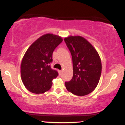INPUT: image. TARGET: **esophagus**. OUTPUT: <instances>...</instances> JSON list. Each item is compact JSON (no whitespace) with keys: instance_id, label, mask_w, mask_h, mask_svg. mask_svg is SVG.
Here are the masks:
<instances>
[{"instance_id":"esophagus-1","label":"esophagus","mask_w":125,"mask_h":125,"mask_svg":"<svg viewBox=\"0 0 125 125\" xmlns=\"http://www.w3.org/2000/svg\"><path fill=\"white\" fill-rule=\"evenodd\" d=\"M59 75H61L62 73V71H59Z\"/></svg>"}]
</instances>
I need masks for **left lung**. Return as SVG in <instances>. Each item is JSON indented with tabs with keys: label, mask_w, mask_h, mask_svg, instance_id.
<instances>
[{
	"label": "left lung",
	"mask_w": 125,
	"mask_h": 125,
	"mask_svg": "<svg viewBox=\"0 0 125 125\" xmlns=\"http://www.w3.org/2000/svg\"><path fill=\"white\" fill-rule=\"evenodd\" d=\"M64 40L71 53L73 72L72 79L65 82L66 88L75 95H87L95 89L99 82L102 72L99 55L83 37L69 36Z\"/></svg>",
	"instance_id": "1"
}]
</instances>
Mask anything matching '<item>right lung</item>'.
I'll list each match as a JSON object with an SVG mask.
<instances>
[{
	"label": "right lung",
	"mask_w": 125,
	"mask_h": 125,
	"mask_svg": "<svg viewBox=\"0 0 125 125\" xmlns=\"http://www.w3.org/2000/svg\"><path fill=\"white\" fill-rule=\"evenodd\" d=\"M61 36L48 33L42 36L30 46L22 59L21 79L26 88L36 94L48 91L58 72L50 63L56 48L62 42Z\"/></svg>",
	"instance_id": "add662e5"
}]
</instances>
